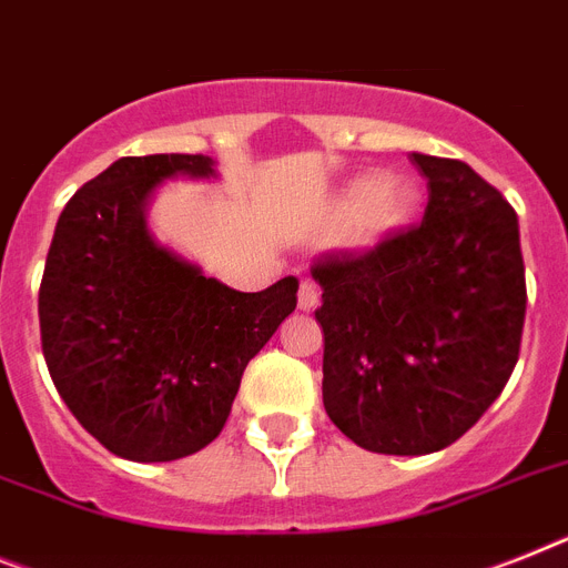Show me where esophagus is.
Here are the masks:
<instances>
[{"label":"esophagus","instance_id":"obj_1","mask_svg":"<svg viewBox=\"0 0 568 568\" xmlns=\"http://www.w3.org/2000/svg\"><path fill=\"white\" fill-rule=\"evenodd\" d=\"M317 303H321V288H317V283H314V280H303V283H300V294H297V306L303 308V312H312L314 306H317Z\"/></svg>","mask_w":568,"mask_h":568}]
</instances>
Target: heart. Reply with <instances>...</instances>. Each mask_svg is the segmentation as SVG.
<instances>
[{
	"instance_id": "heart-1",
	"label": "heart",
	"mask_w": 568,
	"mask_h": 568,
	"mask_svg": "<svg viewBox=\"0 0 568 568\" xmlns=\"http://www.w3.org/2000/svg\"><path fill=\"white\" fill-rule=\"evenodd\" d=\"M418 193L402 179H364L337 204L343 219V240L355 247H378L413 222Z\"/></svg>"
}]
</instances>
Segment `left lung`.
Returning <instances> with one entry per match:
<instances>
[{"mask_svg": "<svg viewBox=\"0 0 568 568\" xmlns=\"http://www.w3.org/2000/svg\"><path fill=\"white\" fill-rule=\"evenodd\" d=\"M418 225L312 265L323 303V404L373 454L454 445L511 378L526 323L517 213L465 161L413 152Z\"/></svg>", "mask_w": 568, "mask_h": 568, "instance_id": "left-lung-1", "label": "left lung"}]
</instances>
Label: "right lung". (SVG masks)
<instances>
[{
  "instance_id": "1",
  "label": "right lung",
  "mask_w": 568,
  "mask_h": 568,
  "mask_svg": "<svg viewBox=\"0 0 568 568\" xmlns=\"http://www.w3.org/2000/svg\"><path fill=\"white\" fill-rule=\"evenodd\" d=\"M213 175L207 155H130L57 219L40 337L71 416L114 456L173 462L222 433L247 361L297 308V276L233 292L159 247L144 204L164 179Z\"/></svg>"
}]
</instances>
